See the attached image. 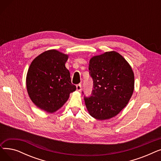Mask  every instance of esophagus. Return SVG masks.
<instances>
[{
  "label": "esophagus",
  "instance_id": "esophagus-1",
  "mask_svg": "<svg viewBox=\"0 0 161 161\" xmlns=\"http://www.w3.org/2000/svg\"><path fill=\"white\" fill-rule=\"evenodd\" d=\"M76 89H77V90L78 91H80L81 89V85L80 83V84H78L77 86H76Z\"/></svg>",
  "mask_w": 161,
  "mask_h": 161
}]
</instances>
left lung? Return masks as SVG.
Wrapping results in <instances>:
<instances>
[{"mask_svg": "<svg viewBox=\"0 0 161 161\" xmlns=\"http://www.w3.org/2000/svg\"><path fill=\"white\" fill-rule=\"evenodd\" d=\"M89 70L93 89L91 97H84L87 110L97 119H110L122 110L132 95V68L122 55L113 51L92 57Z\"/></svg>", "mask_w": 161, "mask_h": 161, "instance_id": "1", "label": "left lung"}]
</instances>
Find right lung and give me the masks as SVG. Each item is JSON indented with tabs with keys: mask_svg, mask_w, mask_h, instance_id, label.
Returning <instances> with one entry per match:
<instances>
[{
	"mask_svg": "<svg viewBox=\"0 0 161 161\" xmlns=\"http://www.w3.org/2000/svg\"><path fill=\"white\" fill-rule=\"evenodd\" d=\"M68 58V55L51 49L36 57L29 68L26 85L29 97L47 113L61 108L76 89L65 67Z\"/></svg>",
	"mask_w": 161,
	"mask_h": 161,
	"instance_id": "right-lung-1",
	"label": "right lung"
}]
</instances>
